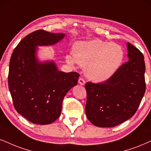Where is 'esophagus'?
<instances>
[{
	"instance_id": "1",
	"label": "esophagus",
	"mask_w": 151,
	"mask_h": 151,
	"mask_svg": "<svg viewBox=\"0 0 151 151\" xmlns=\"http://www.w3.org/2000/svg\"><path fill=\"white\" fill-rule=\"evenodd\" d=\"M78 83L81 85H84L85 84V80L83 78H80L78 79Z\"/></svg>"
}]
</instances>
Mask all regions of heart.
Wrapping results in <instances>:
<instances>
[{
  "label": "heart",
  "instance_id": "obj_1",
  "mask_svg": "<svg viewBox=\"0 0 151 151\" xmlns=\"http://www.w3.org/2000/svg\"><path fill=\"white\" fill-rule=\"evenodd\" d=\"M124 58V52L114 42L100 40L78 42L76 44L73 56L68 55L67 61L77 63L85 68V76L94 82H104L114 75Z\"/></svg>",
  "mask_w": 151,
  "mask_h": 151
}]
</instances>
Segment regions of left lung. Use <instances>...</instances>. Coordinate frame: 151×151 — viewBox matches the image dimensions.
Instances as JSON below:
<instances>
[{"label": "left lung", "mask_w": 151, "mask_h": 151, "mask_svg": "<svg viewBox=\"0 0 151 151\" xmlns=\"http://www.w3.org/2000/svg\"><path fill=\"white\" fill-rule=\"evenodd\" d=\"M129 61L101 83L85 84L87 118L94 125L112 127L133 116L146 91L144 57L127 42Z\"/></svg>", "instance_id": "left-lung-1"}]
</instances>
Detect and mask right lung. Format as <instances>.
<instances>
[{"label":"right lung","mask_w":151,"mask_h":151,"mask_svg":"<svg viewBox=\"0 0 151 151\" xmlns=\"http://www.w3.org/2000/svg\"><path fill=\"white\" fill-rule=\"evenodd\" d=\"M64 36L33 31L19 42L11 56L8 87L13 104L32 123L48 124L57 120L65 95L78 83L79 73L59 71L53 61L40 63L36 57L37 46L54 45Z\"/></svg>","instance_id":"1"}]
</instances>
